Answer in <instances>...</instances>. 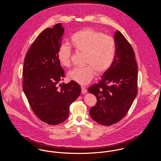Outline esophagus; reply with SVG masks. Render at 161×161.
I'll list each match as a JSON object with an SVG mask.
<instances>
[{"label":"esophagus","instance_id":"1","mask_svg":"<svg viewBox=\"0 0 161 161\" xmlns=\"http://www.w3.org/2000/svg\"><path fill=\"white\" fill-rule=\"evenodd\" d=\"M81 93H82L83 94H84V93H87V89H86V87H84V86H82V87H81Z\"/></svg>","mask_w":161,"mask_h":161}]
</instances>
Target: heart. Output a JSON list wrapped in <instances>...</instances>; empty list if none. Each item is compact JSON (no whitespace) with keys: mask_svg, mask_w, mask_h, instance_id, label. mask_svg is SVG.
<instances>
[{"mask_svg":"<svg viewBox=\"0 0 161 161\" xmlns=\"http://www.w3.org/2000/svg\"><path fill=\"white\" fill-rule=\"evenodd\" d=\"M71 45L77 51L84 53L83 67H75L68 72V78L78 84L85 85L92 80L95 71L97 75L106 72L110 68L115 57V43L111 37L92 28H84L73 34ZM71 48L62 44L58 51V59L64 67L70 64Z\"/></svg>","mask_w":161,"mask_h":161,"instance_id":"b5f03b06","label":"heart"}]
</instances>
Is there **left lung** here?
<instances>
[{"mask_svg": "<svg viewBox=\"0 0 161 161\" xmlns=\"http://www.w3.org/2000/svg\"><path fill=\"white\" fill-rule=\"evenodd\" d=\"M114 41L115 57L112 66L103 74L98 84L88 89L97 99L96 105L90 109V115L104 125L121 120L138 92V66L134 51L119 31L115 32Z\"/></svg>", "mask_w": 161, "mask_h": 161, "instance_id": "left-lung-1", "label": "left lung"}]
</instances>
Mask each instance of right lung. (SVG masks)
<instances>
[{
  "instance_id": "obj_1",
  "label": "right lung",
  "mask_w": 161,
  "mask_h": 161,
  "mask_svg": "<svg viewBox=\"0 0 161 161\" xmlns=\"http://www.w3.org/2000/svg\"><path fill=\"white\" fill-rule=\"evenodd\" d=\"M64 31L58 23L42 31L28 50L23 64L24 93L34 114L49 125L64 121L69 116L70 105L81 93L80 85L74 81L57 86L64 77L57 57Z\"/></svg>"
}]
</instances>
